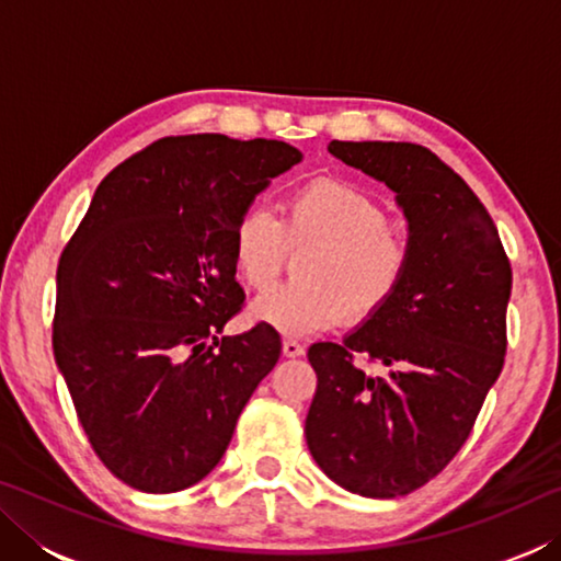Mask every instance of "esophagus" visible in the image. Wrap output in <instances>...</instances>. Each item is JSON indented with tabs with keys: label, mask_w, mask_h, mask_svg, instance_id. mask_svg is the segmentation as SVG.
Instances as JSON below:
<instances>
[{
	"label": "esophagus",
	"mask_w": 561,
	"mask_h": 561,
	"mask_svg": "<svg viewBox=\"0 0 561 561\" xmlns=\"http://www.w3.org/2000/svg\"><path fill=\"white\" fill-rule=\"evenodd\" d=\"M282 351H284V356L297 358V356L304 354V346L299 344L297 339H284V341H282Z\"/></svg>",
	"instance_id": "esophagus-1"
}]
</instances>
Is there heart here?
<instances>
[{
    "mask_svg": "<svg viewBox=\"0 0 561 561\" xmlns=\"http://www.w3.org/2000/svg\"><path fill=\"white\" fill-rule=\"evenodd\" d=\"M299 252L297 279L252 304V317L287 336H307L339 321H366L391 301L408 274L411 244L386 207L356 185L317 180L282 205L279 220L252 205L232 227V260L242 282L267 289Z\"/></svg>",
    "mask_w": 561,
    "mask_h": 561,
    "instance_id": "b5f03b06",
    "label": "heart"
}]
</instances>
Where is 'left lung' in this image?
I'll list each match as a JSON object with an SVG mask.
<instances>
[{"mask_svg":"<svg viewBox=\"0 0 561 561\" xmlns=\"http://www.w3.org/2000/svg\"><path fill=\"white\" fill-rule=\"evenodd\" d=\"M329 153L393 190L411 264L364 327L309 346L317 393L304 433L336 485L391 500L423 488L468 440L505 364L512 267L485 205L433 150L331 140Z\"/></svg>","mask_w":561,"mask_h":561,"instance_id":"left-lung-1","label":"left lung"}]
</instances>
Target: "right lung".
Listing matches in <instances>:
<instances>
[{
    "instance_id": "add662e5",
    "label": "right lung",
    "mask_w": 561,
    "mask_h": 561,
    "mask_svg": "<svg viewBox=\"0 0 561 561\" xmlns=\"http://www.w3.org/2000/svg\"><path fill=\"white\" fill-rule=\"evenodd\" d=\"M301 153L282 140L168 136L103 178L56 270L54 356L101 462L126 485L201 482L282 354L240 314L232 227Z\"/></svg>"
}]
</instances>
